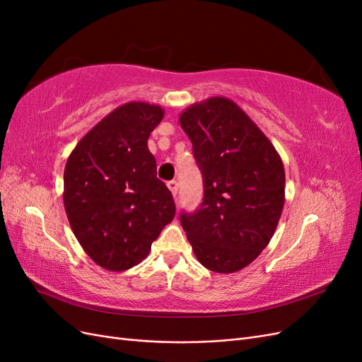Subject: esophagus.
<instances>
[{
	"instance_id": "esophagus-1",
	"label": "esophagus",
	"mask_w": 362,
	"mask_h": 362,
	"mask_svg": "<svg viewBox=\"0 0 362 362\" xmlns=\"http://www.w3.org/2000/svg\"><path fill=\"white\" fill-rule=\"evenodd\" d=\"M168 187H169V190L172 192V194H173V198H177V193H178V182L177 181H169L168 182Z\"/></svg>"
}]
</instances>
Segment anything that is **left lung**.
<instances>
[{
  "label": "left lung",
  "instance_id": "obj_1",
  "mask_svg": "<svg viewBox=\"0 0 362 362\" xmlns=\"http://www.w3.org/2000/svg\"><path fill=\"white\" fill-rule=\"evenodd\" d=\"M180 124L204 178V199L180 221L196 258L217 273L245 269L276 231L286 172L272 141L223 96L192 104Z\"/></svg>",
  "mask_w": 362,
  "mask_h": 362
}]
</instances>
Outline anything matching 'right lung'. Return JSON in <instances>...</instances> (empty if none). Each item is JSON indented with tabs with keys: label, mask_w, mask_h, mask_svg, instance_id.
I'll use <instances>...</instances> for the list:
<instances>
[{
	"label": "right lung",
	"mask_w": 362,
	"mask_h": 362,
	"mask_svg": "<svg viewBox=\"0 0 362 362\" xmlns=\"http://www.w3.org/2000/svg\"><path fill=\"white\" fill-rule=\"evenodd\" d=\"M164 110L127 103L87 133L64 166V210L72 231L98 266L122 272L145 259L175 217L172 193L157 178L148 139Z\"/></svg>",
	"instance_id": "obj_1"
}]
</instances>
